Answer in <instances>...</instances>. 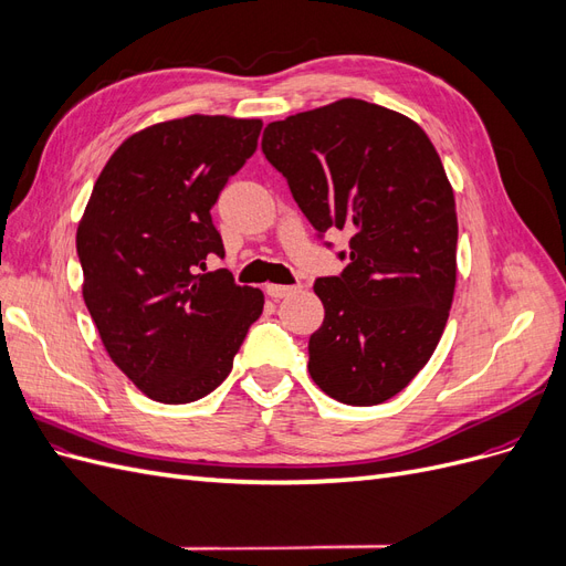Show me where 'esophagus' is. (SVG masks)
I'll use <instances>...</instances> for the list:
<instances>
[{"label": "esophagus", "instance_id": "1", "mask_svg": "<svg viewBox=\"0 0 566 566\" xmlns=\"http://www.w3.org/2000/svg\"><path fill=\"white\" fill-rule=\"evenodd\" d=\"M295 285H279V283H269L266 285V295L269 297H273V300H283V297H287V295H293L295 293Z\"/></svg>", "mask_w": 566, "mask_h": 566}]
</instances>
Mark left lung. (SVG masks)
Here are the masks:
<instances>
[{
  "mask_svg": "<svg viewBox=\"0 0 566 566\" xmlns=\"http://www.w3.org/2000/svg\"><path fill=\"white\" fill-rule=\"evenodd\" d=\"M262 150L318 233H352L347 269L314 283L312 380L342 403H382L430 361L453 304L458 217L439 153L413 119L361 98L269 123Z\"/></svg>",
  "mask_w": 566,
  "mask_h": 566,
  "instance_id": "1",
  "label": "left lung"
}]
</instances>
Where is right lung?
Segmentation results:
<instances>
[{
  "mask_svg": "<svg viewBox=\"0 0 566 566\" xmlns=\"http://www.w3.org/2000/svg\"><path fill=\"white\" fill-rule=\"evenodd\" d=\"M262 119L186 115L117 146L77 224L82 297L111 361L160 403H191L227 380L260 287L235 285L212 205L256 148Z\"/></svg>",
  "mask_w": 566,
  "mask_h": 566,
  "instance_id": "add662e5",
  "label": "right lung"
}]
</instances>
